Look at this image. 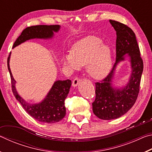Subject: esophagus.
Listing matches in <instances>:
<instances>
[{"instance_id": "1", "label": "esophagus", "mask_w": 152, "mask_h": 152, "mask_svg": "<svg viewBox=\"0 0 152 152\" xmlns=\"http://www.w3.org/2000/svg\"><path fill=\"white\" fill-rule=\"evenodd\" d=\"M80 79L78 78H76L74 79V80L72 81V86L74 87H76L78 85V84L80 83Z\"/></svg>"}]
</instances>
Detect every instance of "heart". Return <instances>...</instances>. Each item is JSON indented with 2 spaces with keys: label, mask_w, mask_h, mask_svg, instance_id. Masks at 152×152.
<instances>
[{
  "label": "heart",
  "mask_w": 152,
  "mask_h": 152,
  "mask_svg": "<svg viewBox=\"0 0 152 152\" xmlns=\"http://www.w3.org/2000/svg\"><path fill=\"white\" fill-rule=\"evenodd\" d=\"M61 61L69 72L77 70L85 65L87 74L94 79L106 76L113 64L110 48L102 44V39L95 36H89L76 42L70 53L63 55Z\"/></svg>",
  "instance_id": "heart-1"
}]
</instances>
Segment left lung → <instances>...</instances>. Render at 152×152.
Wrapping results in <instances>:
<instances>
[{
	"label": "left lung",
	"instance_id": "8db88e82",
	"mask_svg": "<svg viewBox=\"0 0 152 152\" xmlns=\"http://www.w3.org/2000/svg\"><path fill=\"white\" fill-rule=\"evenodd\" d=\"M117 33L116 61L110 72L101 82H96V98L92 102L94 114L99 119L111 120L123 116L132 108L137 100L141 75L143 60L134 32L127 25L109 20ZM130 58L132 72L127 85L121 88L113 87L112 80L118 64Z\"/></svg>",
	"mask_w": 152,
	"mask_h": 152
}]
</instances>
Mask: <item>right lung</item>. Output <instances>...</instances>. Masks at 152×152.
Listing matches in <instances>:
<instances>
[{
  "mask_svg": "<svg viewBox=\"0 0 152 152\" xmlns=\"http://www.w3.org/2000/svg\"><path fill=\"white\" fill-rule=\"evenodd\" d=\"M60 29V26L58 25H35L28 27L23 31L21 34L15 42L12 48H14L29 39H51L53 37L54 32H58ZM10 57L11 53L7 59V66L11 76L12 91L16 99L22 105L25 111L30 116L40 122L55 123L62 120L66 113L64 101L70 91L72 84L70 80H56L42 102L39 103L30 104L25 101L17 91L15 87L16 81L15 80L10 69Z\"/></svg>",
  "mask_w": 152,
  "mask_h": 152,
  "instance_id": "add662e5",
  "label": "right lung"
}]
</instances>
